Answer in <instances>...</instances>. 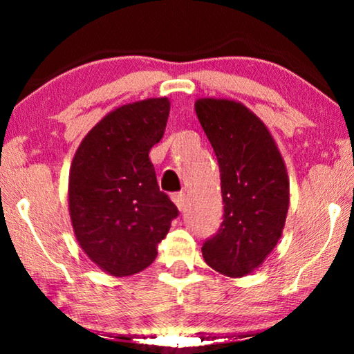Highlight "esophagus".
I'll return each mask as SVG.
<instances>
[{
    "instance_id": "34e87169",
    "label": "esophagus",
    "mask_w": 354,
    "mask_h": 354,
    "mask_svg": "<svg viewBox=\"0 0 354 354\" xmlns=\"http://www.w3.org/2000/svg\"><path fill=\"white\" fill-rule=\"evenodd\" d=\"M172 201L174 205L178 207V211L185 209V195H183V193H174Z\"/></svg>"
}]
</instances>
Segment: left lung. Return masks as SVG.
I'll return each mask as SVG.
<instances>
[{"mask_svg": "<svg viewBox=\"0 0 354 354\" xmlns=\"http://www.w3.org/2000/svg\"><path fill=\"white\" fill-rule=\"evenodd\" d=\"M195 111L217 156L224 201V221L203 245V258L219 274L243 277L282 236L290 205L287 167L269 129L245 104L200 98Z\"/></svg>", "mask_w": 354, "mask_h": 354, "instance_id": "8db88e82", "label": "left lung"}]
</instances>
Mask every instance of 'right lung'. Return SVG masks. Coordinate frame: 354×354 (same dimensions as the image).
Segmentation results:
<instances>
[{
    "instance_id": "right-lung-1",
    "label": "right lung",
    "mask_w": 354,
    "mask_h": 354,
    "mask_svg": "<svg viewBox=\"0 0 354 354\" xmlns=\"http://www.w3.org/2000/svg\"><path fill=\"white\" fill-rule=\"evenodd\" d=\"M171 101L119 106L85 135L69 172V214L80 248L114 277L142 272L178 216L158 187L149 149L166 130Z\"/></svg>"
}]
</instances>
